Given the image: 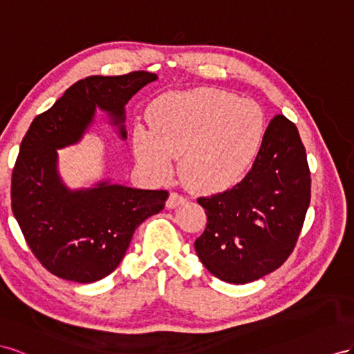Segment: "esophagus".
Returning a JSON list of instances; mask_svg holds the SVG:
<instances>
[{"instance_id":"obj_1","label":"esophagus","mask_w":354,"mask_h":354,"mask_svg":"<svg viewBox=\"0 0 354 354\" xmlns=\"http://www.w3.org/2000/svg\"><path fill=\"white\" fill-rule=\"evenodd\" d=\"M185 198L183 196H179L178 193H170L167 201H166V207L167 209H175L178 207L179 205H184L185 203Z\"/></svg>"}]
</instances>
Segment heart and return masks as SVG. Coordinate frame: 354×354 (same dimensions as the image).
<instances>
[{"instance_id": "obj_1", "label": "heart", "mask_w": 354, "mask_h": 354, "mask_svg": "<svg viewBox=\"0 0 354 354\" xmlns=\"http://www.w3.org/2000/svg\"><path fill=\"white\" fill-rule=\"evenodd\" d=\"M148 121L132 133L140 169L163 180L179 156L180 178L201 193L233 187L254 163L267 129L257 102L218 88L161 95L149 105Z\"/></svg>"}]
</instances>
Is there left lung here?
<instances>
[{"mask_svg": "<svg viewBox=\"0 0 354 354\" xmlns=\"http://www.w3.org/2000/svg\"><path fill=\"white\" fill-rule=\"evenodd\" d=\"M311 179L297 126L270 121L248 175L231 189L200 197L207 216L194 243L215 277L243 285L277 270L294 250L310 205Z\"/></svg>", "mask_w": 354, "mask_h": 354, "instance_id": "8db88e82", "label": "left lung"}]
</instances>
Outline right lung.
I'll return each mask as SVG.
<instances>
[{
  "mask_svg": "<svg viewBox=\"0 0 354 354\" xmlns=\"http://www.w3.org/2000/svg\"><path fill=\"white\" fill-rule=\"evenodd\" d=\"M156 80L145 71L80 80L29 126L13 169L12 209L28 246L52 274L77 283L106 277L123 259L135 230L163 210L165 189L109 179L71 189L57 170V149L82 140L96 109L105 111L124 140L126 104Z\"/></svg>",
  "mask_w": 354,
  "mask_h": 354,
  "instance_id": "right-lung-1",
  "label": "right lung"
}]
</instances>
